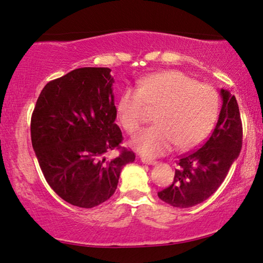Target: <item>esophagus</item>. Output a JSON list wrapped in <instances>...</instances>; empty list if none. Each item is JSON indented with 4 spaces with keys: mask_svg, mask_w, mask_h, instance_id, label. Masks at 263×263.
I'll return each mask as SVG.
<instances>
[{
    "mask_svg": "<svg viewBox=\"0 0 263 263\" xmlns=\"http://www.w3.org/2000/svg\"><path fill=\"white\" fill-rule=\"evenodd\" d=\"M141 161H142V162L145 163V164H151V165H154V164L157 163L156 160L148 159V157H141Z\"/></svg>",
    "mask_w": 263,
    "mask_h": 263,
    "instance_id": "34e87169",
    "label": "esophagus"
}]
</instances>
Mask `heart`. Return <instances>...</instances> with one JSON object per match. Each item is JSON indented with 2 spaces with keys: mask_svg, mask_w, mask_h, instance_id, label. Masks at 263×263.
Listing matches in <instances>:
<instances>
[{
  "mask_svg": "<svg viewBox=\"0 0 263 263\" xmlns=\"http://www.w3.org/2000/svg\"><path fill=\"white\" fill-rule=\"evenodd\" d=\"M147 107L155 109L156 123L136 134L132 144L142 155L154 157L174 144L184 151L203 141L216 122L220 96L211 84L169 70L143 78L137 89L121 92L116 110L124 130L134 134L147 116Z\"/></svg>",
  "mask_w": 263,
  "mask_h": 263,
  "instance_id": "b5f03b06",
  "label": "heart"
}]
</instances>
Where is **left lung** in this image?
Here are the masks:
<instances>
[{
    "instance_id": "obj_1",
    "label": "left lung",
    "mask_w": 263,
    "mask_h": 263,
    "mask_svg": "<svg viewBox=\"0 0 263 263\" xmlns=\"http://www.w3.org/2000/svg\"><path fill=\"white\" fill-rule=\"evenodd\" d=\"M222 108L209 139L177 161L173 183L157 195L165 203L189 208L212 196L223 182L242 148V122L237 101L221 89Z\"/></svg>"
}]
</instances>
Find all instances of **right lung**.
I'll return each mask as SVG.
<instances>
[{
  "instance_id": "obj_1",
  "label": "right lung",
  "mask_w": 263,
  "mask_h": 263,
  "mask_svg": "<svg viewBox=\"0 0 263 263\" xmlns=\"http://www.w3.org/2000/svg\"><path fill=\"white\" fill-rule=\"evenodd\" d=\"M109 68H79L48 82L31 115V144L52 191L68 203L92 208L118 188L135 154L121 147ZM114 148L120 155L107 154Z\"/></svg>"
}]
</instances>
